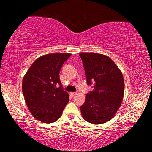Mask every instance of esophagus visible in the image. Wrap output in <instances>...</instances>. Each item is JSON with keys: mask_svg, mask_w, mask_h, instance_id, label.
Segmentation results:
<instances>
[{"mask_svg": "<svg viewBox=\"0 0 152 152\" xmlns=\"http://www.w3.org/2000/svg\"><path fill=\"white\" fill-rule=\"evenodd\" d=\"M77 94V92H71L70 93V94L72 95V96H75V95Z\"/></svg>", "mask_w": 152, "mask_h": 152, "instance_id": "obj_1", "label": "esophagus"}]
</instances>
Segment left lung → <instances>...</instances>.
Segmentation results:
<instances>
[{
  "label": "left lung",
  "instance_id": "8db88e82",
  "mask_svg": "<svg viewBox=\"0 0 152 152\" xmlns=\"http://www.w3.org/2000/svg\"><path fill=\"white\" fill-rule=\"evenodd\" d=\"M88 85L94 90L87 93L80 106L82 117L92 124L109 121L119 109L124 94L121 72L108 56L96 53H81Z\"/></svg>",
  "mask_w": 152,
  "mask_h": 152
}]
</instances>
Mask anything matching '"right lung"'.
<instances>
[{"mask_svg": "<svg viewBox=\"0 0 152 152\" xmlns=\"http://www.w3.org/2000/svg\"><path fill=\"white\" fill-rule=\"evenodd\" d=\"M70 56L60 53L41 56L30 66L23 80V94L28 109L36 119L43 123L57 121L69 101L59 74Z\"/></svg>", "mask_w": 152, "mask_h": 152, "instance_id": "add662e5", "label": "right lung"}]
</instances>
